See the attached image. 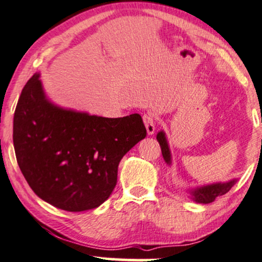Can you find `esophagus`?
<instances>
[{"label":"esophagus","instance_id":"1","mask_svg":"<svg viewBox=\"0 0 262 262\" xmlns=\"http://www.w3.org/2000/svg\"><path fill=\"white\" fill-rule=\"evenodd\" d=\"M142 120H144V124H145V127H146L147 134H148V135L154 134L155 130H156V122H155V118L152 117L151 115H145Z\"/></svg>","mask_w":262,"mask_h":262}]
</instances>
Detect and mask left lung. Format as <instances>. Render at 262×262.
<instances>
[{
  "label": "left lung",
  "mask_w": 262,
  "mask_h": 262,
  "mask_svg": "<svg viewBox=\"0 0 262 262\" xmlns=\"http://www.w3.org/2000/svg\"><path fill=\"white\" fill-rule=\"evenodd\" d=\"M157 141L160 142L162 156H163L165 163L168 165L171 164V154L169 145H168L167 138H165V133L163 130L158 132L157 134ZM262 144V140H261ZM237 183V179L227 181V183H216V184H210V185H204V186H200L196 188H191L187 192L191 194V198L197 203H203L208 204L215 201V198L217 196H223L231 190V187Z\"/></svg>",
  "instance_id": "obj_1"
}]
</instances>
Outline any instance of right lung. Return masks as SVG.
<instances>
[{"mask_svg": "<svg viewBox=\"0 0 262 262\" xmlns=\"http://www.w3.org/2000/svg\"><path fill=\"white\" fill-rule=\"evenodd\" d=\"M145 137L139 114L106 118L53 104L39 74L23 88L13 120L16 161L29 186L66 211L104 203L117 184L122 157Z\"/></svg>", "mask_w": 262, "mask_h": 262, "instance_id": "add662e5", "label": "right lung"}]
</instances>
